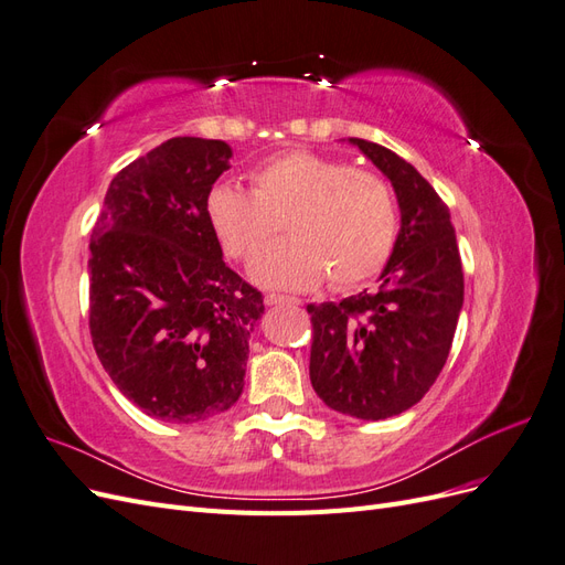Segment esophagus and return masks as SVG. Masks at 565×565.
<instances>
[{
    "label": "esophagus",
    "mask_w": 565,
    "mask_h": 565,
    "mask_svg": "<svg viewBox=\"0 0 565 565\" xmlns=\"http://www.w3.org/2000/svg\"><path fill=\"white\" fill-rule=\"evenodd\" d=\"M264 301L268 303V306H276V303H301L297 297H287V295H276V292H270V295H266L264 297Z\"/></svg>",
    "instance_id": "34e87169"
}]
</instances>
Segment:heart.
I'll return each instance as SVG.
<instances>
[{"label": "heart", "mask_w": 565, "mask_h": 565, "mask_svg": "<svg viewBox=\"0 0 565 565\" xmlns=\"http://www.w3.org/2000/svg\"><path fill=\"white\" fill-rule=\"evenodd\" d=\"M252 191L231 181L204 195V214L221 247L249 262L286 221L294 235L252 264L266 287L306 289L328 276L351 287L380 273L398 237L391 185L370 169L311 150H285L249 172Z\"/></svg>", "instance_id": "heart-1"}]
</instances>
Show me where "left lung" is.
Masks as SVG:
<instances>
[{
    "mask_svg": "<svg viewBox=\"0 0 565 565\" xmlns=\"http://www.w3.org/2000/svg\"><path fill=\"white\" fill-rule=\"evenodd\" d=\"M388 177L401 233L374 292L309 303L311 384L322 403L358 419H386L422 401L448 361L465 301V273L448 204L384 146L351 139Z\"/></svg>",
    "mask_w": 565,
    "mask_h": 565,
    "instance_id": "8db88e82",
    "label": "left lung"
}]
</instances>
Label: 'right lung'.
Listing matches in <instances>:
<instances>
[{
    "label": "right lung",
    "instance_id": "right-lung-1",
    "mask_svg": "<svg viewBox=\"0 0 565 565\" xmlns=\"http://www.w3.org/2000/svg\"><path fill=\"white\" fill-rule=\"evenodd\" d=\"M224 141L177 136L110 181L92 233L89 332L100 365L146 415L191 424L243 393L264 297L221 259L204 195Z\"/></svg>",
    "mask_w": 565,
    "mask_h": 565
}]
</instances>
